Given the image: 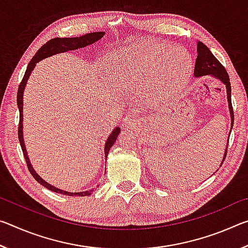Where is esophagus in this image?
<instances>
[{
    "mask_svg": "<svg viewBox=\"0 0 248 248\" xmlns=\"http://www.w3.org/2000/svg\"><path fill=\"white\" fill-rule=\"evenodd\" d=\"M138 123H139V118H138L137 116L134 115H128L125 116L124 118V127H133V125H136Z\"/></svg>",
    "mask_w": 248,
    "mask_h": 248,
    "instance_id": "obj_1",
    "label": "esophagus"
}]
</instances>
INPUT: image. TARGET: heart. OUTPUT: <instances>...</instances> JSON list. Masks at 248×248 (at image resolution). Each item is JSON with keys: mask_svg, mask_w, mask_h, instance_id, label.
I'll return each mask as SVG.
<instances>
[{"mask_svg": "<svg viewBox=\"0 0 248 248\" xmlns=\"http://www.w3.org/2000/svg\"><path fill=\"white\" fill-rule=\"evenodd\" d=\"M157 41H141L108 53L107 74L111 81L125 86H138L145 82L161 94V64L166 59V72L173 79H178L182 87L189 78L191 59L184 48L170 47Z\"/></svg>", "mask_w": 248, "mask_h": 248, "instance_id": "b5f03b06", "label": "heart"}]
</instances>
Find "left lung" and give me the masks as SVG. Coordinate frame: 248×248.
<instances>
[{"mask_svg": "<svg viewBox=\"0 0 248 248\" xmlns=\"http://www.w3.org/2000/svg\"><path fill=\"white\" fill-rule=\"evenodd\" d=\"M197 52L198 56L196 59V64H195V71L194 75L196 78L204 77V75H211V77L216 78L224 84L226 86V94H228V103H229V109H230V115H231V129L233 127L234 124V114H233V107L232 102H231V83L229 74L226 72V70L223 65H222L219 60L213 56L212 52L210 51L209 48L204 44L198 41L197 44ZM226 152H228V146L225 149V153L222 163L224 162ZM221 163V165H222Z\"/></svg>", "mask_w": 248, "mask_h": 248, "instance_id": "8db88e82", "label": "left lung"}]
</instances>
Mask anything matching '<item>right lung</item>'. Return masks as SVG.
I'll return each instance as SVG.
<instances>
[{
	"mask_svg": "<svg viewBox=\"0 0 248 248\" xmlns=\"http://www.w3.org/2000/svg\"><path fill=\"white\" fill-rule=\"evenodd\" d=\"M105 35V31H96V32H90L86 33V35L81 36V37H72V38H53L51 40H49L46 43L43 47H41L38 51L36 52L35 56L29 62V64L27 66L26 72L24 74V78L22 79V82L19 84L18 87V92H17V106H18V110H19V124H18V140L20 146H22L23 150V154L24 157L26 159L27 163V167L31 174L32 175V177L35 178L37 182H38L40 185H43L44 187L48 188L49 190L58 192V194H62V195H66V196H90L92 195V192L94 191V189L91 190H86V191H81V192H69V191H64L59 189V188L52 186V185L48 184L46 180H44L40 176L36 173L35 170L32 169V166L31 164V161L27 156V151L26 148H25V142H24V138H23V96H24V90L26 87V83L27 79L29 78V75H31V71L33 68L36 66L37 62H39L40 60H43L45 58L51 57L56 53H60V52H66L69 50H77L78 48H84L86 46H90L92 44L98 41L100 38H103ZM120 132V128L116 127L114 130H112L110 136L108 137V139L105 143V156H106L107 159V155L109 153V150L117 140V137Z\"/></svg>",
	"mask_w": 248,
	"mask_h": 248,
	"instance_id": "add662e5",
	"label": "right lung"
}]
</instances>
